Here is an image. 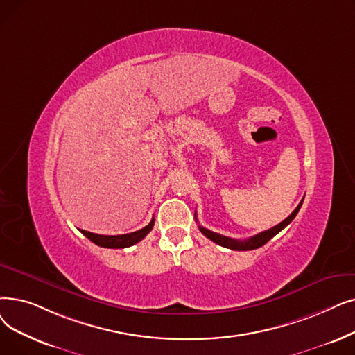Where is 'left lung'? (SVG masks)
<instances>
[{
    "label": "left lung",
    "mask_w": 355,
    "mask_h": 355,
    "mask_svg": "<svg viewBox=\"0 0 355 355\" xmlns=\"http://www.w3.org/2000/svg\"><path fill=\"white\" fill-rule=\"evenodd\" d=\"M302 203H303V200L299 203V206L295 210H293V213L288 216V218H286L279 225H275L274 227H271L268 230H264V232H261V234H258L255 236H251V238L245 239V241L232 239V238L219 235V234H216V232H211V230H209V229H206L203 226H198V229H200V232H202L206 238H209L210 241L216 242V243L220 245V246H225V248L234 250V251H251V250H257V248H259V246H263L264 243H267L272 236H275L277 234L280 232V230H283L293 219H295L296 214L299 213V210L302 207Z\"/></svg>",
    "instance_id": "obj_1"
}]
</instances>
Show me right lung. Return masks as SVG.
I'll use <instances>...</instances> for the list:
<instances>
[{
	"mask_svg": "<svg viewBox=\"0 0 355 355\" xmlns=\"http://www.w3.org/2000/svg\"><path fill=\"white\" fill-rule=\"evenodd\" d=\"M153 223L155 220H150L149 225H146L145 227L136 230V232L132 234H125V235H114V236H109V235H97V234H91L88 230H83V234L91 241L94 242L98 246H103V248H128V246H132L135 243H137L139 241H142L153 227Z\"/></svg>",
	"mask_w": 355,
	"mask_h": 355,
	"instance_id": "right-lung-1",
	"label": "right lung"
}]
</instances>
